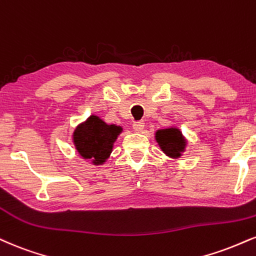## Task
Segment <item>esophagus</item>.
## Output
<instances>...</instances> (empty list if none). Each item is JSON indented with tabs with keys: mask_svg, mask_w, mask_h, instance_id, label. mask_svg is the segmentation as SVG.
Here are the masks:
<instances>
[{
	"mask_svg": "<svg viewBox=\"0 0 256 256\" xmlns=\"http://www.w3.org/2000/svg\"><path fill=\"white\" fill-rule=\"evenodd\" d=\"M132 128H134V130L136 131V132H140V131H143V128H144V122H134V125H132Z\"/></svg>",
	"mask_w": 256,
	"mask_h": 256,
	"instance_id": "esophagus-1",
	"label": "esophagus"
}]
</instances>
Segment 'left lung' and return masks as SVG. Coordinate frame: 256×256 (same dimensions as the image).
I'll list each match as a JSON object with an SVG mask.
<instances>
[{
	"label": "left lung",
	"instance_id": "left-lung-1",
	"mask_svg": "<svg viewBox=\"0 0 256 256\" xmlns=\"http://www.w3.org/2000/svg\"><path fill=\"white\" fill-rule=\"evenodd\" d=\"M155 140L162 152L173 160L180 158L187 146V140L176 126L158 130L155 132Z\"/></svg>",
	"mask_w": 256,
	"mask_h": 256
}]
</instances>
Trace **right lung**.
<instances>
[{"label":"right lung","mask_w":256,"mask_h":256,"mask_svg":"<svg viewBox=\"0 0 256 256\" xmlns=\"http://www.w3.org/2000/svg\"><path fill=\"white\" fill-rule=\"evenodd\" d=\"M122 132V126L107 124L93 114L76 126L72 143L83 160H90L94 166H101L110 158L114 142Z\"/></svg>","instance_id":"add662e5"}]
</instances>
